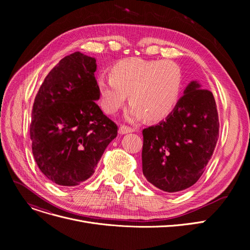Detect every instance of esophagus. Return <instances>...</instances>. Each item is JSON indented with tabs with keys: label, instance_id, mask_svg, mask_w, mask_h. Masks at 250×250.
<instances>
[{
	"label": "esophagus",
	"instance_id": "34e87169",
	"mask_svg": "<svg viewBox=\"0 0 250 250\" xmlns=\"http://www.w3.org/2000/svg\"><path fill=\"white\" fill-rule=\"evenodd\" d=\"M132 132H134V129L132 127L126 126V125H122L120 127V129H118V134H121V135L128 134V133H132Z\"/></svg>",
	"mask_w": 250,
	"mask_h": 250
}]
</instances>
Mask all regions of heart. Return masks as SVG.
I'll list each match as a JSON object with an SVG mask.
<instances>
[{
  "label": "heart",
  "instance_id": "b5f03b06",
  "mask_svg": "<svg viewBox=\"0 0 250 250\" xmlns=\"http://www.w3.org/2000/svg\"><path fill=\"white\" fill-rule=\"evenodd\" d=\"M183 75L171 61L129 58L117 62L110 74L96 78L99 104L104 112L115 113L127 99L133 102L126 112L129 121L144 115L159 121L173 110L182 89Z\"/></svg>",
  "mask_w": 250,
  "mask_h": 250
}]
</instances>
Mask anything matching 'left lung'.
Returning a JSON list of instances; mask_svg holds the SVG:
<instances>
[{
  "instance_id": "obj_1",
  "label": "left lung",
  "mask_w": 250,
  "mask_h": 250,
  "mask_svg": "<svg viewBox=\"0 0 250 250\" xmlns=\"http://www.w3.org/2000/svg\"><path fill=\"white\" fill-rule=\"evenodd\" d=\"M219 127L213 93L191 82L165 121L143 129L144 176L167 192L193 186L212 158Z\"/></svg>"
}]
</instances>
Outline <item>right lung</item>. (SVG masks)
I'll use <instances>...</instances> for the list:
<instances>
[{
    "instance_id": "1",
    "label": "right lung",
    "mask_w": 250,
    "mask_h": 250,
    "mask_svg": "<svg viewBox=\"0 0 250 250\" xmlns=\"http://www.w3.org/2000/svg\"><path fill=\"white\" fill-rule=\"evenodd\" d=\"M96 60L76 51L45 77L34 99L30 138L41 171L62 187H75L95 171L117 136V125L103 114L94 73Z\"/></svg>"
}]
</instances>
